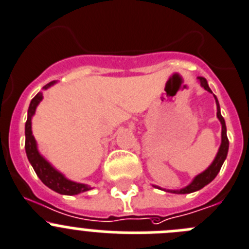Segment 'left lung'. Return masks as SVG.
I'll list each match as a JSON object with an SVG mask.
<instances>
[{"mask_svg": "<svg viewBox=\"0 0 249 249\" xmlns=\"http://www.w3.org/2000/svg\"><path fill=\"white\" fill-rule=\"evenodd\" d=\"M198 81L204 89L213 93V90L210 89V87H209L208 85V81H206L205 78L198 77ZM213 98H215L216 109H217L216 115H217V119H219L220 123H221V145H220L219 151H217V153H216L213 161L211 162V164L205 169V171L199 173L198 176H195L194 179H193L189 184L185 185L184 188H182V189H162V188L159 187V185H153V187L157 188V189L164 190V192L173 193V194H189V193L198 192V190H200L201 188H204L205 185H208L209 183L213 182V180L215 179V177L220 172V169H221L222 164H224L225 160H226L227 157V152H229V139H227V132H226L227 130H226V124H225V119L222 118L221 111H220L219 101H217L215 94H213Z\"/></svg>", "mask_w": 249, "mask_h": 249, "instance_id": "1", "label": "left lung"}]
</instances>
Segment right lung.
Wrapping results in <instances>:
<instances>
[{
    "mask_svg": "<svg viewBox=\"0 0 249 249\" xmlns=\"http://www.w3.org/2000/svg\"><path fill=\"white\" fill-rule=\"evenodd\" d=\"M56 81L48 83L43 87V89H48L51 86H54ZM43 101V92H39L29 104L28 108V118L25 123V153H27L28 161L30 162L32 167L36 171L39 179L44 183L51 190L59 193L62 195H77L80 193L88 192L92 188L83 183L73 182L65 177L60 171H57L45 157L39 152L38 143L34 139L33 131H32V119L36 114V107Z\"/></svg>",
    "mask_w": 249,
    "mask_h": 249,
    "instance_id": "1",
    "label": "right lung"
}]
</instances>
